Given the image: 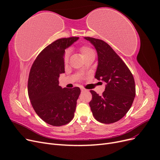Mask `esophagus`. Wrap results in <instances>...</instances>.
I'll use <instances>...</instances> for the list:
<instances>
[{
  "label": "esophagus",
  "instance_id": "1",
  "mask_svg": "<svg viewBox=\"0 0 160 160\" xmlns=\"http://www.w3.org/2000/svg\"><path fill=\"white\" fill-rule=\"evenodd\" d=\"M81 91L83 92V91H87L85 89H84V88H81Z\"/></svg>",
  "mask_w": 160,
  "mask_h": 160
}]
</instances>
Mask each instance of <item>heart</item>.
<instances>
[{
  "label": "heart",
  "instance_id": "heart-1",
  "mask_svg": "<svg viewBox=\"0 0 160 160\" xmlns=\"http://www.w3.org/2000/svg\"><path fill=\"white\" fill-rule=\"evenodd\" d=\"M79 51L81 52L82 57H83V59H85V58H86L87 57H88L89 55L92 54V53H94L93 50L88 46L81 47L79 49ZM69 58V52L68 51H67L64 53V55H63V62L65 65L68 63Z\"/></svg>",
  "mask_w": 160,
  "mask_h": 160
}]
</instances>
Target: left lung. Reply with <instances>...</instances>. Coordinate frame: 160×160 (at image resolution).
<instances>
[{
    "label": "left lung",
    "mask_w": 160,
    "mask_h": 160,
    "mask_svg": "<svg viewBox=\"0 0 160 160\" xmlns=\"http://www.w3.org/2000/svg\"><path fill=\"white\" fill-rule=\"evenodd\" d=\"M85 38L98 52V66L95 78L107 83L101 95L90 91L91 110L98 122L115 123L123 118L132 107L135 96L134 78L128 66L107 42L89 37Z\"/></svg>",
    "instance_id": "obj_1"
}]
</instances>
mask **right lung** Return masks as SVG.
<instances>
[{
	"mask_svg": "<svg viewBox=\"0 0 160 160\" xmlns=\"http://www.w3.org/2000/svg\"><path fill=\"white\" fill-rule=\"evenodd\" d=\"M79 37L62 38L46 47L37 57L28 79V94L36 113L47 123L61 126L74 117L79 88L59 85L60 74L65 72V49Z\"/></svg>",
	"mask_w": 160,
	"mask_h": 160,
	"instance_id": "obj_1",
	"label": "right lung"
}]
</instances>
